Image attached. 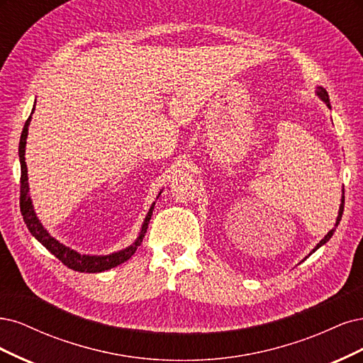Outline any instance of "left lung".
Segmentation results:
<instances>
[{
    "mask_svg": "<svg viewBox=\"0 0 363 363\" xmlns=\"http://www.w3.org/2000/svg\"><path fill=\"white\" fill-rule=\"evenodd\" d=\"M317 95L325 102V105H327V107H329L330 108V99H329V93H327L325 91V89L324 87H317ZM344 201H345V199H344V193H342V199H341V206H339V214H337V218H336V225H335V228L332 229V230H329V232H327V235L317 244V247H315L313 250H312V253L315 252V250H317V249H320L321 247V245L323 244H325L327 241H329L330 238H332V235H333V233H335V230H336V228H337V225H339V221H341V217H342V213H344ZM311 255V253H309Z\"/></svg>",
    "mask_w": 363,
    "mask_h": 363,
    "instance_id": "obj_1",
    "label": "left lung"
}]
</instances>
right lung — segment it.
<instances>
[{
    "instance_id": "add662e5",
    "label": "right lung",
    "mask_w": 363,
    "mask_h": 363,
    "mask_svg": "<svg viewBox=\"0 0 363 363\" xmlns=\"http://www.w3.org/2000/svg\"><path fill=\"white\" fill-rule=\"evenodd\" d=\"M34 111V108H33ZM31 111V113H33ZM31 121V116L27 119L24 130H22L21 134V142H19V161H21V197H19V205H21V213L22 217H24L26 225L28 230L31 232V235L36 238L40 244H43L46 249H48L57 259H60L67 268H72L75 272L79 273H101L105 270H110L113 267H118L119 264L125 262L131 258V256L135 253L138 249V245L142 244L145 233L147 230L149 220L152 217V211H154L155 203H152L149 213L143 221L142 230H140L138 238L130 245L121 252H116L111 255H105V256H90V255H81L72 249L66 247L62 242H58L54 237H51L48 230H46L39 218L36 217V213L33 209L31 199L28 194V177H27V164H26V145H27V135H28V125ZM161 194V193H160Z\"/></svg>"
}]
</instances>
